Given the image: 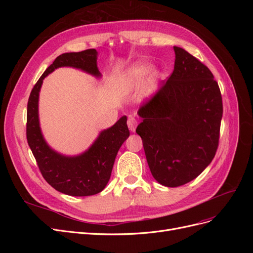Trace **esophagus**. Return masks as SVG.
Wrapping results in <instances>:
<instances>
[{
  "label": "esophagus",
  "instance_id": "1",
  "mask_svg": "<svg viewBox=\"0 0 253 253\" xmlns=\"http://www.w3.org/2000/svg\"><path fill=\"white\" fill-rule=\"evenodd\" d=\"M136 126H137V121H136L135 117L132 116V115H129L128 118H127V126L129 128V131L134 132L135 128H136Z\"/></svg>",
  "mask_w": 253,
  "mask_h": 253
}]
</instances>
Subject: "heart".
Returning a JSON list of instances; mask_svg holds the SVG:
<instances>
[{"instance_id":"heart-1","label":"heart","mask_w":253,"mask_h":253,"mask_svg":"<svg viewBox=\"0 0 253 253\" xmlns=\"http://www.w3.org/2000/svg\"><path fill=\"white\" fill-rule=\"evenodd\" d=\"M159 77L156 70H152L150 64L145 62L134 63L125 75V81L131 86H141L148 80V83H155Z\"/></svg>"}]
</instances>
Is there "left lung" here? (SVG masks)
<instances>
[{
    "instance_id": "8db88e82",
    "label": "left lung",
    "mask_w": 253,
    "mask_h": 253,
    "mask_svg": "<svg viewBox=\"0 0 253 253\" xmlns=\"http://www.w3.org/2000/svg\"><path fill=\"white\" fill-rule=\"evenodd\" d=\"M174 71L138 111L136 128L151 173L175 188L193 180L210 165L219 140L223 101L210 70L174 46Z\"/></svg>"
}]
</instances>
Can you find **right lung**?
<instances>
[{
	"label": "right lung",
	"mask_w": 253,
	"mask_h": 253,
	"mask_svg": "<svg viewBox=\"0 0 253 253\" xmlns=\"http://www.w3.org/2000/svg\"><path fill=\"white\" fill-rule=\"evenodd\" d=\"M97 50L91 48L57 57L35 84L27 103L26 137L39 170L53 189L71 196L95 195L108 185L115 158L129 136L126 116L103 129L87 151L77 156H65L49 148L42 135L38 110L39 93L43 79L62 66L79 68L95 77H101L97 67Z\"/></svg>",
	"instance_id": "add662e5"
}]
</instances>
